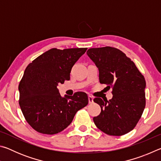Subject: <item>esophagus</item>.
Masks as SVG:
<instances>
[{
	"label": "esophagus",
	"instance_id": "esophagus-1",
	"mask_svg": "<svg viewBox=\"0 0 161 161\" xmlns=\"http://www.w3.org/2000/svg\"><path fill=\"white\" fill-rule=\"evenodd\" d=\"M88 99H89V103H94V98L91 97V96H89L88 97Z\"/></svg>",
	"mask_w": 161,
	"mask_h": 161
}]
</instances>
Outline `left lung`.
Returning a JSON list of instances; mask_svg holds the SVG:
<instances>
[{"instance_id": "8db88e82", "label": "left lung", "mask_w": 161, "mask_h": 161, "mask_svg": "<svg viewBox=\"0 0 161 161\" xmlns=\"http://www.w3.org/2000/svg\"><path fill=\"white\" fill-rule=\"evenodd\" d=\"M86 54L99 69L100 83L113 89L111 99H94L102 109L94 117V124L108 135L126 134L136 126L145 108V78L134 62L118 49L90 48Z\"/></svg>"}]
</instances>
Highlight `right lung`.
I'll return each mask as SVG.
<instances>
[{"mask_svg": "<svg viewBox=\"0 0 161 161\" xmlns=\"http://www.w3.org/2000/svg\"><path fill=\"white\" fill-rule=\"evenodd\" d=\"M87 48L45 52L28 65L19 84L20 104L31 126L44 134H55L72 123L76 113L88 104L84 92L62 97L59 84L69 80L71 69Z\"/></svg>", "mask_w": 161, "mask_h": 161, "instance_id": "add662e5", "label": "right lung"}]
</instances>
